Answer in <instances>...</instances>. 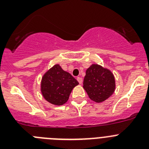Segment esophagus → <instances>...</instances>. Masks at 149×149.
I'll return each mask as SVG.
<instances>
[{"mask_svg":"<svg viewBox=\"0 0 149 149\" xmlns=\"http://www.w3.org/2000/svg\"><path fill=\"white\" fill-rule=\"evenodd\" d=\"M77 81H78V83L80 84H81L83 83V79H82V77H78L77 78Z\"/></svg>","mask_w":149,"mask_h":149,"instance_id":"esophagus-1","label":"esophagus"}]
</instances>
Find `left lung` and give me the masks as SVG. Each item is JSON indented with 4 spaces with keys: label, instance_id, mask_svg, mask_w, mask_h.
I'll return each mask as SVG.
<instances>
[{
    "label": "left lung",
    "instance_id": "8db88e82",
    "mask_svg": "<svg viewBox=\"0 0 149 149\" xmlns=\"http://www.w3.org/2000/svg\"><path fill=\"white\" fill-rule=\"evenodd\" d=\"M83 87L92 101L101 103L113 94L116 89L115 77L107 68L93 64L86 69Z\"/></svg>",
    "mask_w": 149,
    "mask_h": 149
}]
</instances>
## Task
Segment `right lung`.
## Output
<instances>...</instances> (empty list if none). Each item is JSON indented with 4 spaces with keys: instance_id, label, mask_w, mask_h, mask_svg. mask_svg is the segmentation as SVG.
<instances>
[{
    "instance_id": "obj_1",
    "label": "right lung",
    "mask_w": 149,
    "mask_h": 149,
    "mask_svg": "<svg viewBox=\"0 0 149 149\" xmlns=\"http://www.w3.org/2000/svg\"><path fill=\"white\" fill-rule=\"evenodd\" d=\"M78 84L71 74L56 64L42 77L41 93L49 103L60 106L66 103L73 88Z\"/></svg>"
}]
</instances>
